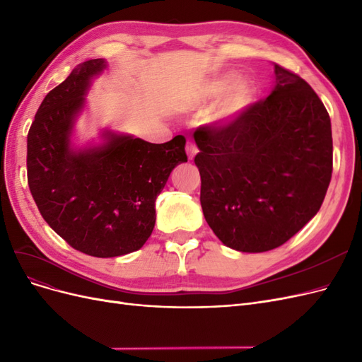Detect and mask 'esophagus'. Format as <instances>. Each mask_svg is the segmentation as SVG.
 Here are the masks:
<instances>
[{"label": "esophagus", "instance_id": "1", "mask_svg": "<svg viewBox=\"0 0 362 362\" xmlns=\"http://www.w3.org/2000/svg\"><path fill=\"white\" fill-rule=\"evenodd\" d=\"M185 151H187V156L190 160L194 158V156L198 154V146H196L193 141H187V146H185Z\"/></svg>", "mask_w": 362, "mask_h": 362}]
</instances>
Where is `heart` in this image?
<instances>
[{"mask_svg":"<svg viewBox=\"0 0 362 362\" xmlns=\"http://www.w3.org/2000/svg\"><path fill=\"white\" fill-rule=\"evenodd\" d=\"M235 78L237 76L234 72H225L211 76V78L205 80L196 87L192 95V101L194 104H208L229 92L221 107H218L217 119L223 120V122L234 119L240 113H243L255 98V87L246 80H240L233 88L232 86L235 83ZM231 86L233 90L230 89Z\"/></svg>","mask_w":362,"mask_h":362,"instance_id":"b5f03b06","label":"heart"}]
</instances>
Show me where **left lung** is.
I'll list each match as a JSON object with an SVG mask.
<instances>
[{
	"label": "left lung",
	"mask_w": 362,
	"mask_h": 362,
	"mask_svg": "<svg viewBox=\"0 0 362 362\" xmlns=\"http://www.w3.org/2000/svg\"><path fill=\"white\" fill-rule=\"evenodd\" d=\"M193 137L202 211L225 246L272 250L320 210L332 177L331 119L299 75L275 64L266 100Z\"/></svg>",
	"instance_id": "1"
}]
</instances>
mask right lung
<instances>
[{
	"label": "right lung",
	"mask_w": 362,
	"mask_h": 362,
	"mask_svg": "<svg viewBox=\"0 0 362 362\" xmlns=\"http://www.w3.org/2000/svg\"><path fill=\"white\" fill-rule=\"evenodd\" d=\"M104 59L80 63L42 101L27 137L28 187L42 217L64 242L90 257L127 255L146 243L156 199L187 161L184 136L166 144L104 131V144L74 149L71 136Z\"/></svg>",
	"instance_id": "obj_1"
}]
</instances>
